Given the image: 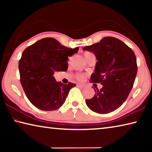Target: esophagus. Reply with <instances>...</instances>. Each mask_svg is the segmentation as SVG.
Listing matches in <instances>:
<instances>
[{"label": "esophagus", "instance_id": "esophagus-1", "mask_svg": "<svg viewBox=\"0 0 152 152\" xmlns=\"http://www.w3.org/2000/svg\"><path fill=\"white\" fill-rule=\"evenodd\" d=\"M77 86H78L79 87H81V88H83V87H85V84H77Z\"/></svg>", "mask_w": 152, "mask_h": 152}]
</instances>
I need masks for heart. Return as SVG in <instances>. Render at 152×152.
Instances as JSON below:
<instances>
[{"instance_id": "obj_1", "label": "heart", "mask_w": 152, "mask_h": 152, "mask_svg": "<svg viewBox=\"0 0 152 152\" xmlns=\"http://www.w3.org/2000/svg\"><path fill=\"white\" fill-rule=\"evenodd\" d=\"M91 56H94L93 53H92L91 52H85L84 54V57L85 58V60H86V59H88L90 57H91ZM76 78L78 80H82L85 78V75L83 74H78L76 75Z\"/></svg>"}]
</instances>
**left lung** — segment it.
Here are the masks:
<instances>
[{"mask_svg":"<svg viewBox=\"0 0 152 152\" xmlns=\"http://www.w3.org/2000/svg\"><path fill=\"white\" fill-rule=\"evenodd\" d=\"M94 53L98 61L91 82L100 83L102 88L94 89V96L86 100L92 111L106 114L123 104L133 86L137 72L133 51L121 41L105 37L101 42L83 48Z\"/></svg>","mask_w":152,"mask_h":152,"instance_id":"obj_1","label":"left lung"}]
</instances>
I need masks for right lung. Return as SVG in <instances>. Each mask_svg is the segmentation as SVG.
Here are the masks:
<instances>
[{
  "instance_id": "obj_1",
  "label": "right lung",
  "mask_w": 152,
  "mask_h": 152,
  "mask_svg": "<svg viewBox=\"0 0 152 152\" xmlns=\"http://www.w3.org/2000/svg\"><path fill=\"white\" fill-rule=\"evenodd\" d=\"M79 48H66L52 37L29 46L19 62L20 81L27 99L37 109L54 110L62 106L70 90L76 86L56 82L53 74L68 70V57Z\"/></svg>"
}]
</instances>
